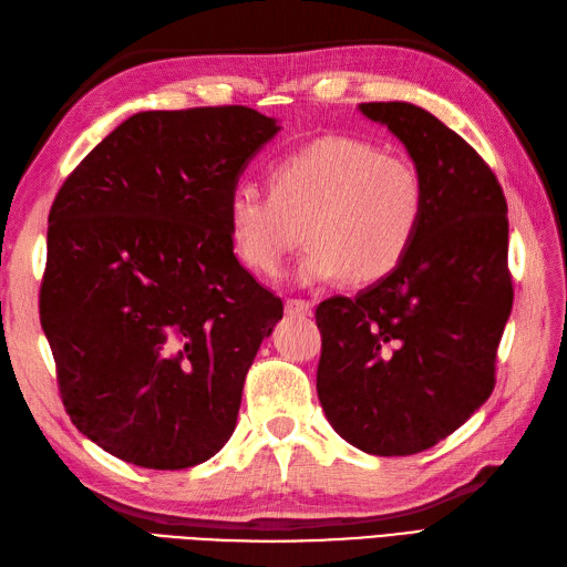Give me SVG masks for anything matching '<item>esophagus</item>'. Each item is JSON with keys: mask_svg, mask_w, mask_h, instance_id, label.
Here are the masks:
<instances>
[{"mask_svg": "<svg viewBox=\"0 0 567 567\" xmlns=\"http://www.w3.org/2000/svg\"><path fill=\"white\" fill-rule=\"evenodd\" d=\"M286 315H290V317L312 315V302L310 300H300V298H288L286 300Z\"/></svg>", "mask_w": 567, "mask_h": 567, "instance_id": "1", "label": "esophagus"}]
</instances>
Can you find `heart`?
<instances>
[{
	"instance_id": "b5f03b06",
	"label": "heart",
	"mask_w": 567,
	"mask_h": 567,
	"mask_svg": "<svg viewBox=\"0 0 567 567\" xmlns=\"http://www.w3.org/2000/svg\"><path fill=\"white\" fill-rule=\"evenodd\" d=\"M424 178L410 159L386 155L350 135H324L274 164L271 193L252 181L226 205L228 238L243 267L279 277L300 240L298 284L317 286L348 274L377 284L403 265L424 219Z\"/></svg>"
}]
</instances>
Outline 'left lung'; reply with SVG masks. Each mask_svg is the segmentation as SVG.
Masks as SVG:
<instances>
[{
	"mask_svg": "<svg viewBox=\"0 0 567 567\" xmlns=\"http://www.w3.org/2000/svg\"><path fill=\"white\" fill-rule=\"evenodd\" d=\"M358 110L405 145L424 178V219L391 277L319 302L317 395L355 449L412 455L453 434L494 391L513 308L508 205L486 162L422 106Z\"/></svg>",
	"mask_w": 567,
	"mask_h": 567,
	"instance_id": "obj_1",
	"label": "left lung"
}]
</instances>
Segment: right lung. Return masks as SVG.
Returning <instances> with one entry per match:
<instances>
[{"label":"right lung","instance_id":"add662e5","mask_svg":"<svg viewBox=\"0 0 567 567\" xmlns=\"http://www.w3.org/2000/svg\"><path fill=\"white\" fill-rule=\"evenodd\" d=\"M279 131L248 106L141 112L56 193L42 331L75 430L121 461L193 467L236 430L284 302L238 262L226 205Z\"/></svg>","mask_w":567,"mask_h":567}]
</instances>
